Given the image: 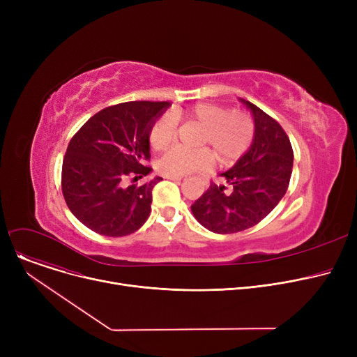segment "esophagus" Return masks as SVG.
<instances>
[{"label": "esophagus", "mask_w": 357, "mask_h": 357, "mask_svg": "<svg viewBox=\"0 0 357 357\" xmlns=\"http://www.w3.org/2000/svg\"><path fill=\"white\" fill-rule=\"evenodd\" d=\"M163 178H165V179H172V181H181V179H183V176H181V175H163Z\"/></svg>", "instance_id": "34e87169"}]
</instances>
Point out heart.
<instances>
[{
  "mask_svg": "<svg viewBox=\"0 0 357 357\" xmlns=\"http://www.w3.org/2000/svg\"><path fill=\"white\" fill-rule=\"evenodd\" d=\"M172 118L176 121L191 119L204 126L202 144H210L221 162H231L241 156L253 140L255 126L250 116L246 111L230 109L227 105L199 102L188 109H175ZM173 121L160 117L150 127L149 142L153 149L162 150L172 142L175 135ZM214 159L215 156L210 149L185 150L172 147L160 156L158 167L165 175H185L211 166Z\"/></svg>",
  "mask_w": 357,
  "mask_h": 357,
  "instance_id": "heart-1",
  "label": "heart"
}]
</instances>
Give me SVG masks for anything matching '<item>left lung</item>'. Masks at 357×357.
I'll use <instances>...</instances> for the list:
<instances>
[{"instance_id": "obj_1", "label": "left lung", "mask_w": 357, "mask_h": 357, "mask_svg": "<svg viewBox=\"0 0 357 357\" xmlns=\"http://www.w3.org/2000/svg\"><path fill=\"white\" fill-rule=\"evenodd\" d=\"M255 139L249 152L221 174L224 183L211 182L191 210L201 226L218 234L248 230L264 220L284 198L292 174L294 150L275 119L249 101Z\"/></svg>"}]
</instances>
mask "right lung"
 I'll use <instances>...</instances> for the list:
<instances>
[{"label":"right lung","mask_w":357,"mask_h":357,"mask_svg":"<svg viewBox=\"0 0 357 357\" xmlns=\"http://www.w3.org/2000/svg\"><path fill=\"white\" fill-rule=\"evenodd\" d=\"M169 102L128 101L93 114L70 139L62 163V194L72 214L89 230L121 237L137 231L152 210L162 178L137 181L152 167L149 131Z\"/></svg>","instance_id":"add662e5"}]
</instances>
